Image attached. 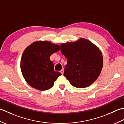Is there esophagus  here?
<instances>
[{
  "mask_svg": "<svg viewBox=\"0 0 124 124\" xmlns=\"http://www.w3.org/2000/svg\"><path fill=\"white\" fill-rule=\"evenodd\" d=\"M64 69H62L61 70H60V73H62V75H63V74H64Z\"/></svg>",
  "mask_w": 124,
  "mask_h": 124,
  "instance_id": "1",
  "label": "esophagus"
}]
</instances>
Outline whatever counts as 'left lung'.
<instances>
[{"label": "left lung", "mask_w": 124, "mask_h": 124, "mask_svg": "<svg viewBox=\"0 0 124 124\" xmlns=\"http://www.w3.org/2000/svg\"><path fill=\"white\" fill-rule=\"evenodd\" d=\"M60 51L67 59L64 75L73 86L87 87L99 77L103 65L102 54L89 40L80 38L76 42L62 43Z\"/></svg>", "instance_id": "1"}]
</instances>
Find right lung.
I'll use <instances>...</instances> for the list:
<instances>
[{
  "instance_id": "1",
  "label": "right lung",
  "mask_w": 124,
  "mask_h": 124,
  "mask_svg": "<svg viewBox=\"0 0 124 124\" xmlns=\"http://www.w3.org/2000/svg\"><path fill=\"white\" fill-rule=\"evenodd\" d=\"M59 50V45L47 41L34 42L24 50L20 68L24 79L30 86L39 90L52 87L62 74L55 71L50 57Z\"/></svg>"
}]
</instances>
